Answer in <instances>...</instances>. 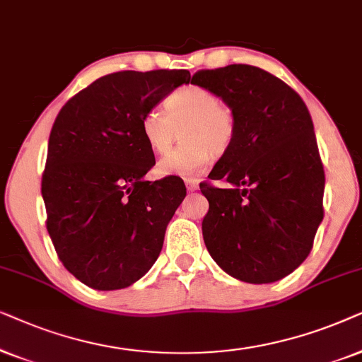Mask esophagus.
Segmentation results:
<instances>
[{
    "mask_svg": "<svg viewBox=\"0 0 362 362\" xmlns=\"http://www.w3.org/2000/svg\"><path fill=\"white\" fill-rule=\"evenodd\" d=\"M185 185H187V190H189V192L199 190V182L194 180V178H189V180H185Z\"/></svg>",
    "mask_w": 362,
    "mask_h": 362,
    "instance_id": "obj_1",
    "label": "esophagus"
}]
</instances>
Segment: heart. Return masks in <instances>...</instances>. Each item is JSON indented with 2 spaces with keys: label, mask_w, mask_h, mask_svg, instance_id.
<instances>
[{
  "label": "heart",
  "mask_w": 362,
  "mask_h": 362,
  "mask_svg": "<svg viewBox=\"0 0 362 362\" xmlns=\"http://www.w3.org/2000/svg\"><path fill=\"white\" fill-rule=\"evenodd\" d=\"M165 108L153 105L142 115V136L148 147L165 153L177 142L185 144L163 157L157 165L162 177H197L211 157L228 151L235 137V117L228 105L202 86H184L165 100Z\"/></svg>",
  "instance_id": "heart-1"
}]
</instances>
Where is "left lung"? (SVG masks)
I'll return each mask as SVG.
<instances>
[{"mask_svg":"<svg viewBox=\"0 0 362 362\" xmlns=\"http://www.w3.org/2000/svg\"><path fill=\"white\" fill-rule=\"evenodd\" d=\"M235 117V137L209 178L202 221L216 264L245 283H273L305 262L322 221L325 170L303 99L276 76L248 64L195 72Z\"/></svg>","mask_w":362,"mask_h":362,"instance_id":"left-lung-1","label":"left lung"}]
</instances>
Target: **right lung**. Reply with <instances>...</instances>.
Segmentation results:
<instances>
[{
	"label": "right lung",
	"mask_w": 362,
	"mask_h": 362,
	"mask_svg": "<svg viewBox=\"0 0 362 362\" xmlns=\"http://www.w3.org/2000/svg\"><path fill=\"white\" fill-rule=\"evenodd\" d=\"M189 81L185 69L114 72L57 114L41 182L47 233L67 272L94 290L131 286L160 255L187 192L184 182L144 180L156 158L141 120Z\"/></svg>",
	"instance_id": "obj_1"
}]
</instances>
